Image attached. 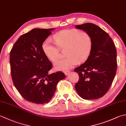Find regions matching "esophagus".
<instances>
[{
	"label": "esophagus",
	"mask_w": 126,
	"mask_h": 126,
	"mask_svg": "<svg viewBox=\"0 0 126 126\" xmlns=\"http://www.w3.org/2000/svg\"><path fill=\"white\" fill-rule=\"evenodd\" d=\"M64 73L65 75H68L69 74V73H70V71H68V70L67 71H64Z\"/></svg>",
	"instance_id": "1"
}]
</instances>
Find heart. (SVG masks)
<instances>
[{"label": "heart", "instance_id": "heart-1", "mask_svg": "<svg viewBox=\"0 0 126 126\" xmlns=\"http://www.w3.org/2000/svg\"><path fill=\"white\" fill-rule=\"evenodd\" d=\"M56 43L50 39L43 44V50L49 60L55 62L61 57V49H66L65 59L54 64L57 70H65L73 68L79 62H83L89 57L93 46L90 35L85 31L75 29L61 31L53 36Z\"/></svg>", "mask_w": 126, "mask_h": 126}]
</instances>
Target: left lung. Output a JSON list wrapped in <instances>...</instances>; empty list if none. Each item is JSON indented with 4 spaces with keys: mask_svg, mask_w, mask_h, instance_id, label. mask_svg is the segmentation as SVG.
<instances>
[{
    "mask_svg": "<svg viewBox=\"0 0 126 126\" xmlns=\"http://www.w3.org/2000/svg\"><path fill=\"white\" fill-rule=\"evenodd\" d=\"M75 28L90 34L93 46L87 61L75 69L79 77L75 88L83 99H97L108 92L115 76V46L109 34L95 24L85 23L77 25Z\"/></svg>",
    "mask_w": 126,
    "mask_h": 126,
    "instance_id": "left-lung-1",
    "label": "left lung"
}]
</instances>
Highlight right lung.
I'll return each instance as SVG.
<instances>
[{"mask_svg": "<svg viewBox=\"0 0 126 126\" xmlns=\"http://www.w3.org/2000/svg\"><path fill=\"white\" fill-rule=\"evenodd\" d=\"M54 29H32L18 39L10 52L13 84L24 98L36 104L49 102L58 82L65 77L62 71L49 74L52 65L43 50Z\"/></svg>", "mask_w": 126, "mask_h": 126, "instance_id": "add662e5", "label": "right lung"}]
</instances>
